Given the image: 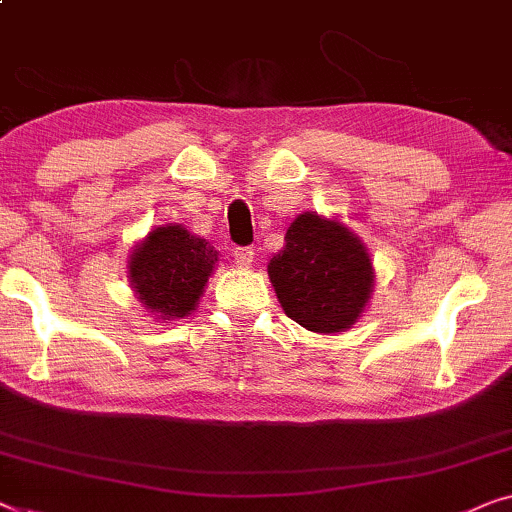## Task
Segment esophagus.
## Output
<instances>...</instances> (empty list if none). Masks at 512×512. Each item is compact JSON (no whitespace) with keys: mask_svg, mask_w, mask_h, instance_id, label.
I'll use <instances>...</instances> for the list:
<instances>
[{"mask_svg":"<svg viewBox=\"0 0 512 512\" xmlns=\"http://www.w3.org/2000/svg\"><path fill=\"white\" fill-rule=\"evenodd\" d=\"M235 265L242 270H249L251 265H254V249L251 247H242V249H235Z\"/></svg>","mask_w":512,"mask_h":512,"instance_id":"obj_1","label":"esophagus"}]
</instances>
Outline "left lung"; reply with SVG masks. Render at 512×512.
<instances>
[{
	"label": "left lung",
	"instance_id": "left-lung-1",
	"mask_svg": "<svg viewBox=\"0 0 512 512\" xmlns=\"http://www.w3.org/2000/svg\"><path fill=\"white\" fill-rule=\"evenodd\" d=\"M268 277L284 314L318 335L358 323L374 293V263L358 235L339 219L302 212L288 226Z\"/></svg>",
	"mask_w": 512,
	"mask_h": 512
}]
</instances>
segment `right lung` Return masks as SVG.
Wrapping results in <instances>:
<instances>
[{"label":"right lung","instance_id":"right-lung-1","mask_svg":"<svg viewBox=\"0 0 512 512\" xmlns=\"http://www.w3.org/2000/svg\"><path fill=\"white\" fill-rule=\"evenodd\" d=\"M217 261L219 251L182 224L154 226L131 247L127 277L147 314L170 323L198 307Z\"/></svg>","mask_w":512,"mask_h":512}]
</instances>
